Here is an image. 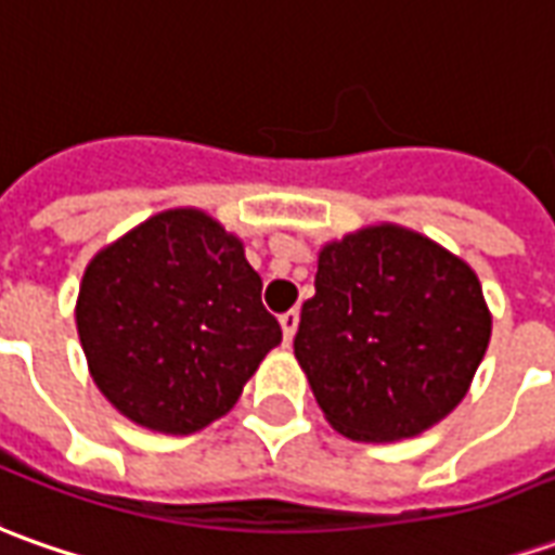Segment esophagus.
Here are the masks:
<instances>
[{"label":"esophagus","mask_w":555,"mask_h":555,"mask_svg":"<svg viewBox=\"0 0 555 555\" xmlns=\"http://www.w3.org/2000/svg\"><path fill=\"white\" fill-rule=\"evenodd\" d=\"M279 325H282L285 343H292L294 334H297V325H300V312H297V309H288V312H282V315H279Z\"/></svg>","instance_id":"obj_1"}]
</instances>
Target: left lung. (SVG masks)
Masks as SVG:
<instances>
[{
  "label": "left lung",
  "instance_id": "8db88e82",
  "mask_svg": "<svg viewBox=\"0 0 555 555\" xmlns=\"http://www.w3.org/2000/svg\"><path fill=\"white\" fill-rule=\"evenodd\" d=\"M492 337L477 273L401 224H371L319 251L294 356L334 431L391 443L450 416Z\"/></svg>",
  "mask_w": 555,
  "mask_h": 555
}]
</instances>
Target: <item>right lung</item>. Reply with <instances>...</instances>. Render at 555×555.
Returning <instances> with one entry per match:
<instances>
[{"instance_id": "add662e5", "label": "right lung", "mask_w": 555, "mask_h": 555, "mask_svg": "<svg viewBox=\"0 0 555 555\" xmlns=\"http://www.w3.org/2000/svg\"><path fill=\"white\" fill-rule=\"evenodd\" d=\"M75 325L105 401L160 435L221 420L282 343L243 240L203 209L151 215L100 248Z\"/></svg>"}]
</instances>
